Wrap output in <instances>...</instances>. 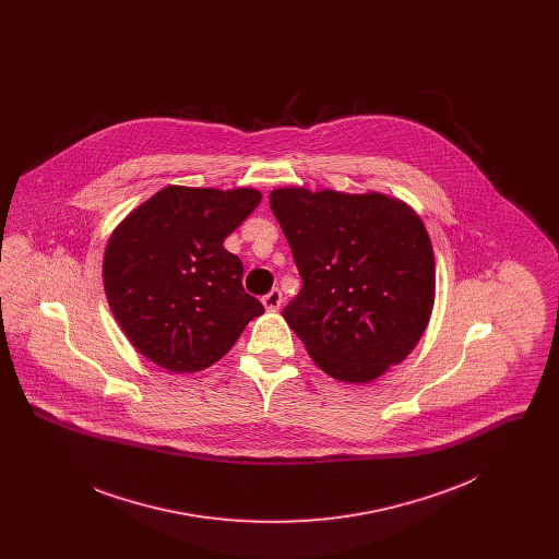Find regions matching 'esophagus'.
Returning <instances> with one entry per match:
<instances>
[{"label": "esophagus", "mask_w": 559, "mask_h": 559, "mask_svg": "<svg viewBox=\"0 0 559 559\" xmlns=\"http://www.w3.org/2000/svg\"><path fill=\"white\" fill-rule=\"evenodd\" d=\"M262 304H264V308H266L267 312L278 310L281 304H283V293L278 292V289H272V292L266 293V295L262 297Z\"/></svg>", "instance_id": "obj_1"}]
</instances>
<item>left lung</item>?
Segmentation results:
<instances>
[{
    "instance_id": "8db88e82",
    "label": "left lung",
    "mask_w": 559,
    "mask_h": 559,
    "mask_svg": "<svg viewBox=\"0 0 559 559\" xmlns=\"http://www.w3.org/2000/svg\"><path fill=\"white\" fill-rule=\"evenodd\" d=\"M270 207L304 281L283 310L322 371L369 383L402 362L426 333L436 262L426 226L381 192L274 188Z\"/></svg>"
}]
</instances>
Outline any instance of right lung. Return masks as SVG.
Segmentation results:
<instances>
[{
    "instance_id": "right-lung-1",
    "label": "right lung",
    "mask_w": 559,
    "mask_h": 559,
    "mask_svg": "<svg viewBox=\"0 0 559 559\" xmlns=\"http://www.w3.org/2000/svg\"><path fill=\"white\" fill-rule=\"evenodd\" d=\"M260 201L255 188L167 187L112 230L103 260L110 312L160 369L212 367L264 314L242 289V262L224 249Z\"/></svg>"
}]
</instances>
